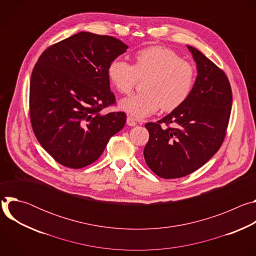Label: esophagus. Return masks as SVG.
<instances>
[{
	"label": "esophagus",
	"mask_w": 256,
	"mask_h": 256,
	"mask_svg": "<svg viewBox=\"0 0 256 256\" xmlns=\"http://www.w3.org/2000/svg\"><path fill=\"white\" fill-rule=\"evenodd\" d=\"M126 124H128V126H134L136 124V120L132 118V116H128V118H126Z\"/></svg>",
	"instance_id": "esophagus-1"
}]
</instances>
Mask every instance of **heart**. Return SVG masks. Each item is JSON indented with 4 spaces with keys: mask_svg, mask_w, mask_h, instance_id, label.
<instances>
[{
    "mask_svg": "<svg viewBox=\"0 0 256 256\" xmlns=\"http://www.w3.org/2000/svg\"><path fill=\"white\" fill-rule=\"evenodd\" d=\"M107 75L116 89L122 94H130L138 79H144V92L120 102L124 112L136 118H144L160 108L172 112L184 104L192 91L196 70L190 62L181 60L174 50L150 46L132 56V66L120 58L112 60Z\"/></svg>",
    "mask_w": 256,
    "mask_h": 256,
    "instance_id": "1",
    "label": "heart"
}]
</instances>
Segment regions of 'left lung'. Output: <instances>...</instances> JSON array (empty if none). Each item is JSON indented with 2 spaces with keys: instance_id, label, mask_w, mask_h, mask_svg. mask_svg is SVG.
<instances>
[{
  "instance_id": "1",
  "label": "left lung",
  "mask_w": 256,
  "mask_h": 256,
  "mask_svg": "<svg viewBox=\"0 0 256 256\" xmlns=\"http://www.w3.org/2000/svg\"><path fill=\"white\" fill-rule=\"evenodd\" d=\"M198 77L188 100L144 126L150 138L144 157L150 169L165 179L186 176L206 164L222 146L230 120L232 90L224 72L196 48L188 46ZM173 123L175 128H162Z\"/></svg>"
}]
</instances>
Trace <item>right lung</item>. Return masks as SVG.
<instances>
[{
  "instance_id": "add662e5",
  "label": "right lung",
  "mask_w": 256,
  "mask_h": 256,
  "mask_svg": "<svg viewBox=\"0 0 256 256\" xmlns=\"http://www.w3.org/2000/svg\"><path fill=\"white\" fill-rule=\"evenodd\" d=\"M128 46L108 35L79 32L50 46L35 64L29 90L32 130L60 165L80 169L95 162L126 124L116 104L107 68Z\"/></svg>"
}]
</instances>
